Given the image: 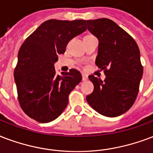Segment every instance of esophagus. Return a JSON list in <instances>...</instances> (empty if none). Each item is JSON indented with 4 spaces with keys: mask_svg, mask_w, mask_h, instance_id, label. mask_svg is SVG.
<instances>
[{
    "mask_svg": "<svg viewBox=\"0 0 153 153\" xmlns=\"http://www.w3.org/2000/svg\"><path fill=\"white\" fill-rule=\"evenodd\" d=\"M82 80H83V81H86V80H87V79H88V78H87V75L86 74H82Z\"/></svg>",
    "mask_w": 153,
    "mask_h": 153,
    "instance_id": "34e87169",
    "label": "esophagus"
}]
</instances>
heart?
Here are the masks:
<instances>
[{
    "label": "heart",
    "mask_w": 153,
    "mask_h": 153,
    "mask_svg": "<svg viewBox=\"0 0 153 153\" xmlns=\"http://www.w3.org/2000/svg\"><path fill=\"white\" fill-rule=\"evenodd\" d=\"M87 36H91V35H87ZM85 37H86V36H85Z\"/></svg>",
    "instance_id": "1"
}]
</instances>
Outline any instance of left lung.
I'll return each instance as SVG.
<instances>
[{"label":"left lung","mask_w":153,"mask_h":153,"mask_svg":"<svg viewBox=\"0 0 153 153\" xmlns=\"http://www.w3.org/2000/svg\"><path fill=\"white\" fill-rule=\"evenodd\" d=\"M85 24L99 40L95 64L106 75L103 81L89 75L94 91L87 101L101 115L116 117L131 108L138 95L143 75L138 45L110 19L87 20Z\"/></svg>","instance_id":"1"}]
</instances>
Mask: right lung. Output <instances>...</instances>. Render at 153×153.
Segmentation results:
<instances>
[{
  "mask_svg": "<svg viewBox=\"0 0 153 153\" xmlns=\"http://www.w3.org/2000/svg\"><path fill=\"white\" fill-rule=\"evenodd\" d=\"M87 30L85 20L45 21L22 43L14 79L20 106L39 123L58 118L68 104V95L82 80L76 69L57 75L53 63L70 40Z\"/></svg>",
  "mask_w": 153,
  "mask_h": 153,
  "instance_id": "1",
  "label": "right lung"
}]
</instances>
